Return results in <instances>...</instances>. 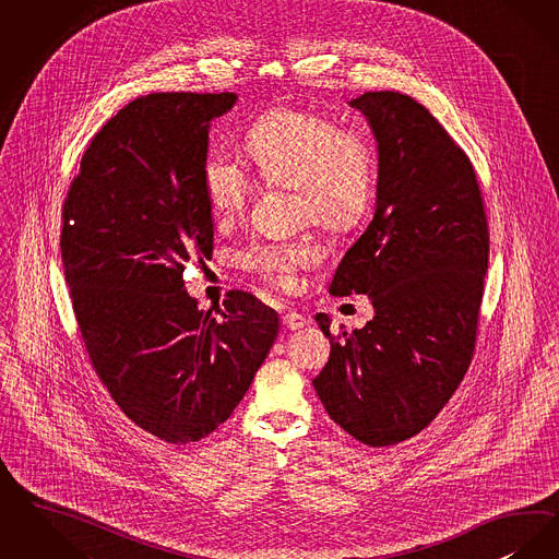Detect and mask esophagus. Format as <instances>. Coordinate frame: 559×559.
Segmentation results:
<instances>
[{"instance_id":"34e87169","label":"esophagus","mask_w":559,"mask_h":559,"mask_svg":"<svg viewBox=\"0 0 559 559\" xmlns=\"http://www.w3.org/2000/svg\"><path fill=\"white\" fill-rule=\"evenodd\" d=\"M281 322H283V326L289 329V331H299V329H304L306 324H310V318H306L304 313L289 312L281 316Z\"/></svg>"}]
</instances>
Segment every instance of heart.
I'll use <instances>...</instances> for the list:
<instances>
[{
	"label": "heart",
	"instance_id": "b5f03b06",
	"mask_svg": "<svg viewBox=\"0 0 559 559\" xmlns=\"http://www.w3.org/2000/svg\"><path fill=\"white\" fill-rule=\"evenodd\" d=\"M246 145L260 179L297 191L301 223L347 233L368 216L377 193V147L364 129L343 127L333 114L278 106L251 122ZM201 187L214 216L228 221L246 210L255 180L241 157L212 150L201 166ZM320 260L322 247L310 235L253 243L239 253L243 269L285 290L295 287L299 270Z\"/></svg>",
	"mask_w": 559,
	"mask_h": 559
}]
</instances>
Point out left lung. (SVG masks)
I'll list each match as a JSON object with an SVG mask.
<instances>
[{"instance_id":"8db88e82","label":"left lung","mask_w":559,"mask_h":559,"mask_svg":"<svg viewBox=\"0 0 559 559\" xmlns=\"http://www.w3.org/2000/svg\"><path fill=\"white\" fill-rule=\"evenodd\" d=\"M379 143L374 218L336 269L331 293L368 295L374 318L333 335L313 379L329 416L364 445L412 439L464 379L476 349L489 223L466 152L400 91L352 102Z\"/></svg>"}]
</instances>
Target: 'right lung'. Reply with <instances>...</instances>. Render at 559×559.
I'll use <instances>...</instances> for the list:
<instances>
[{"mask_svg":"<svg viewBox=\"0 0 559 559\" xmlns=\"http://www.w3.org/2000/svg\"><path fill=\"white\" fill-rule=\"evenodd\" d=\"M235 93H150L91 139L62 205L60 249L95 374L134 425L175 445L228 420L269 356L278 316L228 290L203 312L182 283L214 247L201 187L207 131Z\"/></svg>","mask_w":559,"mask_h":559,"instance_id":"right-lung-1","label":"right lung"}]
</instances>
